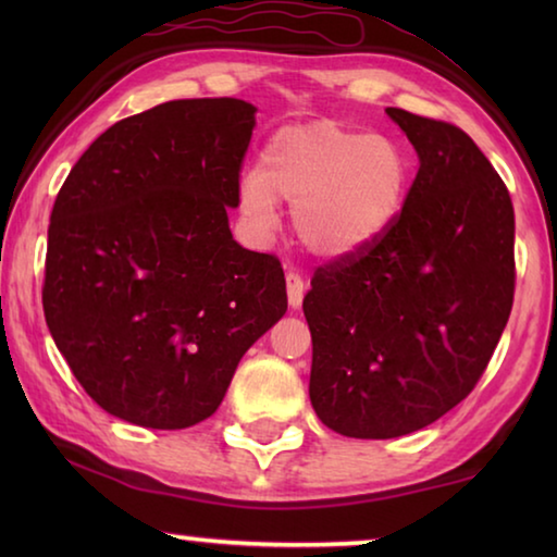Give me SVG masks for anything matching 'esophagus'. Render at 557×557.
I'll return each mask as SVG.
<instances>
[{
	"label": "esophagus",
	"instance_id": "34e87169",
	"mask_svg": "<svg viewBox=\"0 0 557 557\" xmlns=\"http://www.w3.org/2000/svg\"><path fill=\"white\" fill-rule=\"evenodd\" d=\"M285 282H287V299L292 307H299L301 305V297H305V280H301L299 272L289 270L285 275Z\"/></svg>",
	"mask_w": 557,
	"mask_h": 557
}]
</instances>
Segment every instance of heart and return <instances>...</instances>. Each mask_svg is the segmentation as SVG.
<instances>
[{"instance_id": "heart-1", "label": "heart", "mask_w": 557, "mask_h": 557, "mask_svg": "<svg viewBox=\"0 0 557 557\" xmlns=\"http://www.w3.org/2000/svg\"><path fill=\"white\" fill-rule=\"evenodd\" d=\"M408 186V154L391 137L312 122L270 137L260 169L240 178V206L260 231L277 221L275 199L295 206L301 245L342 258L388 231Z\"/></svg>"}]
</instances>
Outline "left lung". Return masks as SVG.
<instances>
[{
    "instance_id": "8db88e82",
    "label": "left lung",
    "mask_w": 557,
    "mask_h": 557,
    "mask_svg": "<svg viewBox=\"0 0 557 557\" xmlns=\"http://www.w3.org/2000/svg\"><path fill=\"white\" fill-rule=\"evenodd\" d=\"M420 157L403 211L317 268L305 309L309 398L358 440L410 435L482 379L513 307V203L465 129L388 108Z\"/></svg>"
}]
</instances>
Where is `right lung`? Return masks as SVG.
<instances>
[{
    "label": "right lung",
    "mask_w": 557,
    "mask_h": 557,
    "mask_svg": "<svg viewBox=\"0 0 557 557\" xmlns=\"http://www.w3.org/2000/svg\"><path fill=\"white\" fill-rule=\"evenodd\" d=\"M252 127L245 100L162 102L102 132L55 196L46 324L83 391L132 425L211 418L287 312L277 256L228 228Z\"/></svg>",
    "instance_id": "1"
}]
</instances>
